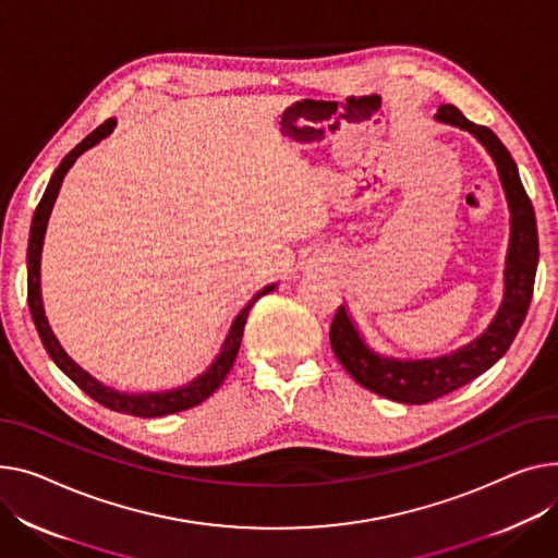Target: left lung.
Segmentation results:
<instances>
[{
  "label": "left lung",
  "instance_id": "1",
  "mask_svg": "<svg viewBox=\"0 0 558 558\" xmlns=\"http://www.w3.org/2000/svg\"><path fill=\"white\" fill-rule=\"evenodd\" d=\"M435 121L460 128L475 136L496 163L509 206V246L505 257L502 303L471 343L435 359H395L369 348L345 305L339 307L329 327L333 354L348 375L363 388L399 403H428L480 377L509 350L521 329L534 291L538 267V233L534 206L523 189L521 174L507 147L489 130L471 123L456 105H439Z\"/></svg>",
  "mask_w": 558,
  "mask_h": 558
}]
</instances>
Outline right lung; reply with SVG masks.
Here are the masks:
<instances>
[{"label":"right lung","mask_w":558,"mask_h":558,"mask_svg":"<svg viewBox=\"0 0 558 558\" xmlns=\"http://www.w3.org/2000/svg\"><path fill=\"white\" fill-rule=\"evenodd\" d=\"M117 128V119L105 121L100 128H96L87 138H83L73 150L60 161V166L56 168V172L51 174V181L47 185V191L35 208L33 221H31V235H28V251H26V271H28V310L35 323L37 333H40V341L45 345V350L49 352V356L53 359V363L62 369V373L76 384L85 395H89L94 401L102 403L109 411H117L123 415H134V417H163V415H172L179 411H189V408L206 401L219 386L221 381L227 379V375L231 373L233 361L240 352V343H242V333H244V323L246 316L251 312V307L257 303V299L271 293L278 282L267 284L265 289H259L253 299L246 303V307L235 316V320L231 323V329L227 333L225 343H221L219 354L213 359V363L206 367V373H202L197 379H193L191 384L179 386V388H170V390H161V392H123L111 386H105L102 381H98L94 375H89L85 367H81L76 361H73L64 348L60 345V341L56 339V333L45 316V305H43V287H40V259H43V244H45V233H47V225L49 217L56 204V197L60 193V185L64 181V174L69 172V168L76 163V159L81 155H85L89 147L98 145L102 138H107Z\"/></svg>","instance_id":"obj_1"}]
</instances>
